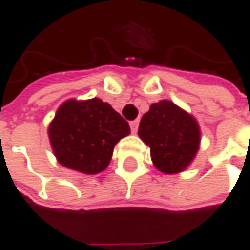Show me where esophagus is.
<instances>
[{
    "mask_svg": "<svg viewBox=\"0 0 250 250\" xmlns=\"http://www.w3.org/2000/svg\"><path fill=\"white\" fill-rule=\"evenodd\" d=\"M130 127H131V131L135 134L136 131H138V127H139V120H134V122H131Z\"/></svg>",
    "mask_w": 250,
    "mask_h": 250,
    "instance_id": "1",
    "label": "esophagus"
}]
</instances>
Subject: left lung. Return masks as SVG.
<instances>
[{
	"instance_id": "obj_1",
	"label": "left lung",
	"mask_w": 250,
	"mask_h": 250,
	"mask_svg": "<svg viewBox=\"0 0 250 250\" xmlns=\"http://www.w3.org/2000/svg\"><path fill=\"white\" fill-rule=\"evenodd\" d=\"M138 135L150 147L152 163L163 174L185 171L201 143L197 119L170 100L151 104L142 116Z\"/></svg>"
}]
</instances>
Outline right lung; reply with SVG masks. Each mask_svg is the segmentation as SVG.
<instances>
[{
    "mask_svg": "<svg viewBox=\"0 0 250 250\" xmlns=\"http://www.w3.org/2000/svg\"><path fill=\"white\" fill-rule=\"evenodd\" d=\"M130 125L102 99H69L57 108L48 136L57 162L79 173H102Z\"/></svg>",
    "mask_w": 250,
    "mask_h": 250,
    "instance_id": "obj_1",
    "label": "right lung"
}]
</instances>
